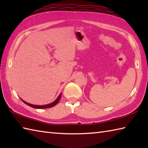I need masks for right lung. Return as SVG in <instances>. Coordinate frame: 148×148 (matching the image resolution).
Masks as SVG:
<instances>
[{
    "label": "right lung",
    "instance_id": "right-lung-1",
    "mask_svg": "<svg viewBox=\"0 0 148 148\" xmlns=\"http://www.w3.org/2000/svg\"><path fill=\"white\" fill-rule=\"evenodd\" d=\"M61 94H60V96H59L58 97V98L56 99V100L52 102V103L47 104V105H45V106H36V105H32V104H30V103H27V102H26L25 101L23 100L22 99H21V100H23L24 103H26V105H28V106H29L33 107V108H36V109H47V108H50V107H52L53 106H55L58 103V101H60V98H61Z\"/></svg>",
    "mask_w": 148,
    "mask_h": 148
}]
</instances>
